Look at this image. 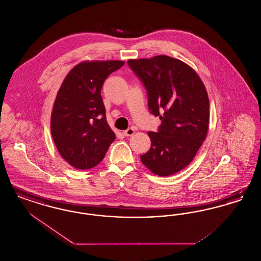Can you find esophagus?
Returning <instances> with one entry per match:
<instances>
[{"label":"esophagus","mask_w":261,"mask_h":261,"mask_svg":"<svg viewBox=\"0 0 261 261\" xmlns=\"http://www.w3.org/2000/svg\"><path fill=\"white\" fill-rule=\"evenodd\" d=\"M134 133H135V129H134L133 127L128 128L127 130L123 131V135H124V136H132Z\"/></svg>","instance_id":"34e87169"}]
</instances>
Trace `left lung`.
Segmentation results:
<instances>
[{"instance_id": "left-lung-1", "label": "left lung", "mask_w": 261, "mask_h": 261, "mask_svg": "<svg viewBox=\"0 0 261 261\" xmlns=\"http://www.w3.org/2000/svg\"><path fill=\"white\" fill-rule=\"evenodd\" d=\"M129 67L146 88L149 111L160 116L158 132L141 162L152 173L170 176L194 160L210 123V100L199 75L185 62L167 56L129 60Z\"/></svg>"}]
</instances>
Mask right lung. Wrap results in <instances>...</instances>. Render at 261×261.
Segmentation results:
<instances>
[{
    "label": "right lung",
    "mask_w": 261,
    "mask_h": 261,
    "mask_svg": "<svg viewBox=\"0 0 261 261\" xmlns=\"http://www.w3.org/2000/svg\"><path fill=\"white\" fill-rule=\"evenodd\" d=\"M124 62H84L66 75L54 103L50 132L63 160L77 169L101 162L115 140L108 124L100 90Z\"/></svg>",
    "instance_id": "right-lung-1"
}]
</instances>
